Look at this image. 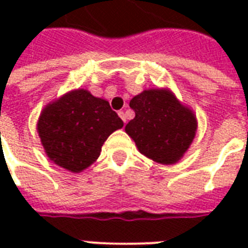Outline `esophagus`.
<instances>
[{"label": "esophagus", "mask_w": 248, "mask_h": 248, "mask_svg": "<svg viewBox=\"0 0 248 248\" xmlns=\"http://www.w3.org/2000/svg\"><path fill=\"white\" fill-rule=\"evenodd\" d=\"M118 116H120V117H121V120L124 121V124H126V114H124V110H120V112H118Z\"/></svg>", "instance_id": "esophagus-1"}]
</instances>
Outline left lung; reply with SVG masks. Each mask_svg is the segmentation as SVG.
Masks as SVG:
<instances>
[{
    "label": "left lung",
    "instance_id": "1",
    "mask_svg": "<svg viewBox=\"0 0 248 248\" xmlns=\"http://www.w3.org/2000/svg\"><path fill=\"white\" fill-rule=\"evenodd\" d=\"M135 118L124 131L141 155L161 165L179 162L196 138V113L170 89H148L130 101Z\"/></svg>",
    "mask_w": 248,
    "mask_h": 248
}]
</instances>
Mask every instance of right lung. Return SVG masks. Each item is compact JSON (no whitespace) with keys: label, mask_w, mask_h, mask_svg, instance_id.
Masks as SVG:
<instances>
[{"label":"right lung","mask_w":248,"mask_h":248,"mask_svg":"<svg viewBox=\"0 0 248 248\" xmlns=\"http://www.w3.org/2000/svg\"><path fill=\"white\" fill-rule=\"evenodd\" d=\"M124 127V121L105 99L89 90L68 91L42 109L37 132L48 159L78 173L100 155L108 136Z\"/></svg>","instance_id":"1"}]
</instances>
